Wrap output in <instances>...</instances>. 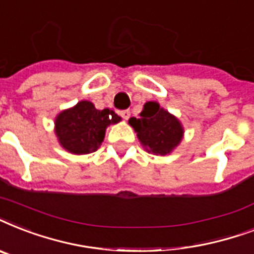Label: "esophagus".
<instances>
[{"label":"esophagus","mask_w":254,"mask_h":254,"mask_svg":"<svg viewBox=\"0 0 254 254\" xmlns=\"http://www.w3.org/2000/svg\"><path fill=\"white\" fill-rule=\"evenodd\" d=\"M120 116H121L124 120H127L129 117H130V111H127H127L120 112Z\"/></svg>","instance_id":"esophagus-1"}]
</instances>
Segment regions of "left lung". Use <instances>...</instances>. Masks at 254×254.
Returning a JSON list of instances; mask_svg holds the SVG:
<instances>
[{
  "label": "left lung",
  "mask_w": 254,
  "mask_h": 254,
  "mask_svg": "<svg viewBox=\"0 0 254 254\" xmlns=\"http://www.w3.org/2000/svg\"><path fill=\"white\" fill-rule=\"evenodd\" d=\"M129 125L137 133L143 149L154 155L173 153L185 135V127L179 119L157 101L145 103L138 119H129Z\"/></svg>",
  "instance_id": "left-lung-1"
}]
</instances>
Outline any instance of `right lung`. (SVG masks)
I'll return each mask as SVG.
<instances>
[{
	"instance_id": "add662e5",
	"label": "right lung",
	"mask_w": 254,
	"mask_h": 254,
	"mask_svg": "<svg viewBox=\"0 0 254 254\" xmlns=\"http://www.w3.org/2000/svg\"><path fill=\"white\" fill-rule=\"evenodd\" d=\"M121 121L111 109H96L93 103L81 100L76 105L58 113L54 131L58 142L71 154H89L101 146L109 125Z\"/></svg>"
}]
</instances>
